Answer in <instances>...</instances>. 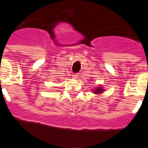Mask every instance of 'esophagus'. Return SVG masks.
<instances>
[{"label": "esophagus", "mask_w": 148, "mask_h": 148, "mask_svg": "<svg viewBox=\"0 0 148 148\" xmlns=\"http://www.w3.org/2000/svg\"><path fill=\"white\" fill-rule=\"evenodd\" d=\"M79 73H76V74H73V79H78L79 78Z\"/></svg>", "instance_id": "esophagus-1"}]
</instances>
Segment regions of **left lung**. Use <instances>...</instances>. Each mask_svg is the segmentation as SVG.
<instances>
[{
  "mask_svg": "<svg viewBox=\"0 0 148 148\" xmlns=\"http://www.w3.org/2000/svg\"><path fill=\"white\" fill-rule=\"evenodd\" d=\"M103 88L101 86H99V87H96L95 89H93V92L95 94H101V93L103 92Z\"/></svg>",
  "mask_w": 148,
  "mask_h": 148,
  "instance_id": "left-lung-1",
  "label": "left lung"
}]
</instances>
